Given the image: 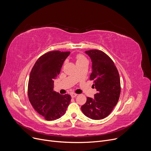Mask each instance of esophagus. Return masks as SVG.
Here are the masks:
<instances>
[{"instance_id": "1", "label": "esophagus", "mask_w": 151, "mask_h": 151, "mask_svg": "<svg viewBox=\"0 0 151 151\" xmlns=\"http://www.w3.org/2000/svg\"><path fill=\"white\" fill-rule=\"evenodd\" d=\"M70 95H71L72 98H75L77 96V94H76V93H71Z\"/></svg>"}]
</instances>
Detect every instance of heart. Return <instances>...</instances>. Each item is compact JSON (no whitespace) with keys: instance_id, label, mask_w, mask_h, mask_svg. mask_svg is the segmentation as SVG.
<instances>
[{"instance_id":"heart-1","label":"heart","mask_w":151,"mask_h":151,"mask_svg":"<svg viewBox=\"0 0 151 151\" xmlns=\"http://www.w3.org/2000/svg\"><path fill=\"white\" fill-rule=\"evenodd\" d=\"M85 60H87V59H86L85 57L82 54H78L76 56V63H80Z\"/></svg>"}]
</instances>
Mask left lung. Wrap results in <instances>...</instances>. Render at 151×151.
<instances>
[{"label":"left lung","mask_w":151,"mask_h":151,"mask_svg":"<svg viewBox=\"0 0 151 151\" xmlns=\"http://www.w3.org/2000/svg\"><path fill=\"white\" fill-rule=\"evenodd\" d=\"M85 53L92 62L90 80L93 81L97 93L94 99L87 97L81 109L91 119H103L109 116L118 103L121 90L119 74L113 61L104 52L95 49Z\"/></svg>","instance_id":"left-lung-1"}]
</instances>
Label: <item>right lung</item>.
<instances>
[{
	"label": "right lung",
	"instance_id": "1",
	"mask_svg": "<svg viewBox=\"0 0 151 151\" xmlns=\"http://www.w3.org/2000/svg\"><path fill=\"white\" fill-rule=\"evenodd\" d=\"M70 52L52 51L42 55L34 64L28 82L29 100L34 109L47 120H54L65 114L71 96L53 90V80L60 73Z\"/></svg>",
	"mask_w": 151,
	"mask_h": 151
}]
</instances>
